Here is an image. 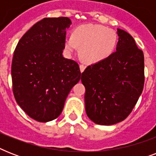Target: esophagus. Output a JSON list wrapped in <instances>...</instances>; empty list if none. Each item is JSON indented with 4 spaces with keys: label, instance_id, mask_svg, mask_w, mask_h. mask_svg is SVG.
Segmentation results:
<instances>
[{
    "label": "esophagus",
    "instance_id": "obj_1",
    "mask_svg": "<svg viewBox=\"0 0 156 156\" xmlns=\"http://www.w3.org/2000/svg\"><path fill=\"white\" fill-rule=\"evenodd\" d=\"M80 71H81V73H83V71L85 70V69H86V66H84V65H80Z\"/></svg>",
    "mask_w": 156,
    "mask_h": 156
}]
</instances>
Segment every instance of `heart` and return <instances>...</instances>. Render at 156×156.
Returning <instances> with one entry per match:
<instances>
[{
  "instance_id": "obj_1",
  "label": "heart",
  "mask_w": 156,
  "mask_h": 156,
  "mask_svg": "<svg viewBox=\"0 0 156 156\" xmlns=\"http://www.w3.org/2000/svg\"><path fill=\"white\" fill-rule=\"evenodd\" d=\"M117 34L111 28L99 24L86 23L73 30L72 36L66 38L65 50L72 54L79 47L81 57L89 64L99 63L113 53L117 45Z\"/></svg>"
}]
</instances>
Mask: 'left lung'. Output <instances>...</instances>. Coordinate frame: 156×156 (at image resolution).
Returning <instances> with one entry per match:
<instances>
[{
  "mask_svg": "<svg viewBox=\"0 0 156 156\" xmlns=\"http://www.w3.org/2000/svg\"><path fill=\"white\" fill-rule=\"evenodd\" d=\"M116 52L82 73L85 108L95 124L111 126L129 115L144 86V56L133 38L117 29Z\"/></svg>",
  "mask_w": 156,
  "mask_h": 156,
  "instance_id": "8db88e82",
  "label": "left lung"
}]
</instances>
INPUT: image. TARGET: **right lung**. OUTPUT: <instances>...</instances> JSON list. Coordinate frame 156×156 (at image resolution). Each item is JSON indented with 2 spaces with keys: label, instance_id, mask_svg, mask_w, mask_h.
Instances as JSON below:
<instances>
[{
  "label": "right lung",
  "instance_id": "obj_1",
  "mask_svg": "<svg viewBox=\"0 0 156 156\" xmlns=\"http://www.w3.org/2000/svg\"><path fill=\"white\" fill-rule=\"evenodd\" d=\"M66 17L45 18L18 41L12 61L13 92L21 108L35 121L57 118L73 86L79 82L78 64L62 56Z\"/></svg>",
  "mask_w": 156,
  "mask_h": 156
}]
</instances>
